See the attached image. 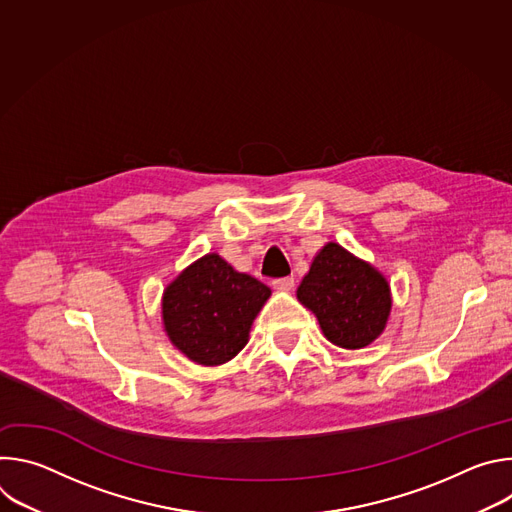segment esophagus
I'll return each mask as SVG.
<instances>
[{"instance_id":"34e87169","label":"esophagus","mask_w":512,"mask_h":512,"mask_svg":"<svg viewBox=\"0 0 512 512\" xmlns=\"http://www.w3.org/2000/svg\"><path fill=\"white\" fill-rule=\"evenodd\" d=\"M271 285H273L277 291H291V289H294V277H279V279H273Z\"/></svg>"}]
</instances>
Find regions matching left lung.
Masks as SVG:
<instances>
[{
  "mask_svg": "<svg viewBox=\"0 0 512 512\" xmlns=\"http://www.w3.org/2000/svg\"><path fill=\"white\" fill-rule=\"evenodd\" d=\"M298 300L316 314L324 336L348 350L377 340L391 314L385 275L338 243L318 251L298 287Z\"/></svg>",
  "mask_w": 512,
  "mask_h": 512,
  "instance_id": "8db88e82",
  "label": "left lung"
}]
</instances>
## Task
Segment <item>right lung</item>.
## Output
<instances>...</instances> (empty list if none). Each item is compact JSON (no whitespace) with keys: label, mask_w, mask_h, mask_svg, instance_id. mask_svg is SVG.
<instances>
[{"label":"right lung","mask_w":512,"mask_h":512,"mask_svg":"<svg viewBox=\"0 0 512 512\" xmlns=\"http://www.w3.org/2000/svg\"><path fill=\"white\" fill-rule=\"evenodd\" d=\"M271 289L208 253L164 291L162 318L170 342L192 362L216 367L237 356Z\"/></svg>","instance_id":"right-lung-1"}]
</instances>
